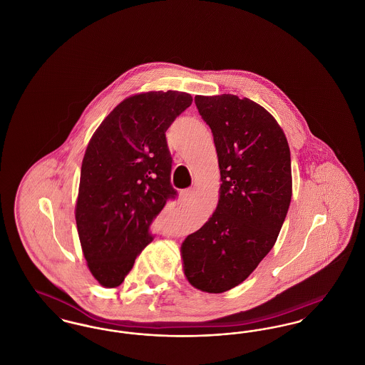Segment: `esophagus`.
I'll list each match as a JSON object with an SVG mask.
<instances>
[{"instance_id":"34e87169","label":"esophagus","mask_w":365,"mask_h":365,"mask_svg":"<svg viewBox=\"0 0 365 365\" xmlns=\"http://www.w3.org/2000/svg\"><path fill=\"white\" fill-rule=\"evenodd\" d=\"M191 194H192V189H185L179 192V198H180V201H187L190 198Z\"/></svg>"}]
</instances>
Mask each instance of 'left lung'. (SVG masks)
<instances>
[{
    "mask_svg": "<svg viewBox=\"0 0 365 365\" xmlns=\"http://www.w3.org/2000/svg\"><path fill=\"white\" fill-rule=\"evenodd\" d=\"M194 101L212 130L222 185L212 217L182 243L183 271L195 289L225 293L277 242L292 201L290 149L274 116L249 98Z\"/></svg>",
    "mask_w": 365,
    "mask_h": 365,
    "instance_id": "8db88e82",
    "label": "left lung"
}]
</instances>
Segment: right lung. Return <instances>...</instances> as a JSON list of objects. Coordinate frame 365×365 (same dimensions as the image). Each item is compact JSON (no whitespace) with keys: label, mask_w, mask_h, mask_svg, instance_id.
<instances>
[{"label":"right lung","mask_w":365,"mask_h":365,"mask_svg":"<svg viewBox=\"0 0 365 365\" xmlns=\"http://www.w3.org/2000/svg\"><path fill=\"white\" fill-rule=\"evenodd\" d=\"M191 101L175 90L131 96L87 145L75 219L88 269L104 287L122 284L155 238L152 223L178 195L165 131Z\"/></svg>","instance_id":"add662e5"}]
</instances>
